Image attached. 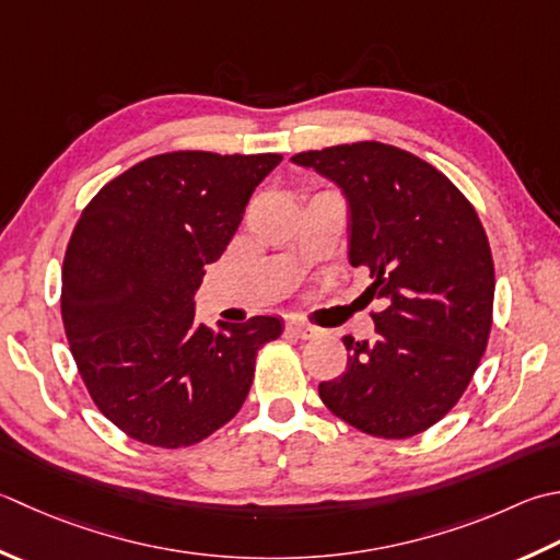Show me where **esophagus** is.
<instances>
[{"mask_svg":"<svg viewBox=\"0 0 560 560\" xmlns=\"http://www.w3.org/2000/svg\"><path fill=\"white\" fill-rule=\"evenodd\" d=\"M287 335L295 339H311L315 335V327L305 325L301 320H287Z\"/></svg>","mask_w":560,"mask_h":560,"instance_id":"obj_1","label":"esophagus"}]
</instances>
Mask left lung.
I'll use <instances>...</instances> for the list:
<instances>
[{
	"label": "left lung",
	"instance_id": "8db88e82",
	"mask_svg": "<svg viewBox=\"0 0 560 560\" xmlns=\"http://www.w3.org/2000/svg\"><path fill=\"white\" fill-rule=\"evenodd\" d=\"M291 162L342 189L349 261L366 267L374 342L345 337L347 369L320 383L339 420L383 440H408L464 396L486 352L495 269L476 208L430 162L364 140L308 150Z\"/></svg>",
	"mask_w": 560,
	"mask_h": 560
}]
</instances>
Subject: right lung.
Listing matches in <instances>:
<instances>
[{
  "instance_id": "add662e5",
  "label": "right lung",
  "mask_w": 560,
  "mask_h": 560,
  "mask_svg": "<svg viewBox=\"0 0 560 560\" xmlns=\"http://www.w3.org/2000/svg\"><path fill=\"white\" fill-rule=\"evenodd\" d=\"M281 155L201 150L148 158L108 182L77 221L62 261V325L96 408L133 440L179 448L243 408L271 315L194 320V293Z\"/></svg>"
}]
</instances>
